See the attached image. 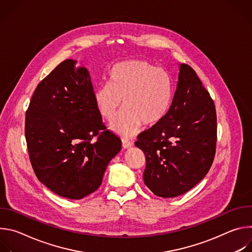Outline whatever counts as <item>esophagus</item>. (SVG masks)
<instances>
[{"mask_svg": "<svg viewBox=\"0 0 252 252\" xmlns=\"http://www.w3.org/2000/svg\"><path fill=\"white\" fill-rule=\"evenodd\" d=\"M123 147L125 149H130L131 147H133V141H131L129 139H126V138H124L123 139Z\"/></svg>", "mask_w": 252, "mask_h": 252, "instance_id": "esophagus-1", "label": "esophagus"}]
</instances>
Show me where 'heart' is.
Here are the masks:
<instances>
[{"instance_id": "1", "label": "heart", "mask_w": 252, "mask_h": 252, "mask_svg": "<svg viewBox=\"0 0 252 252\" xmlns=\"http://www.w3.org/2000/svg\"><path fill=\"white\" fill-rule=\"evenodd\" d=\"M100 116L113 120L123 105L124 111L113 121L111 128L122 135H133L140 124L158 125L167 114L172 100V85L167 73L145 61L115 64L109 84H100L93 93Z\"/></svg>"}]
</instances>
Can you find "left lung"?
<instances>
[{
	"mask_svg": "<svg viewBox=\"0 0 252 252\" xmlns=\"http://www.w3.org/2000/svg\"><path fill=\"white\" fill-rule=\"evenodd\" d=\"M217 131V113L209 93L194 69L181 63L167 114L135 141L146 155L145 185L163 198L191 189L212 164Z\"/></svg>",
	"mask_w": 252,
	"mask_h": 252,
	"instance_id": "left-lung-1",
	"label": "left lung"
}]
</instances>
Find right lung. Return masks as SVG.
I'll use <instances>...</instances> for the list:
<instances>
[{"label":"right lung","mask_w":252,"mask_h":252,"mask_svg":"<svg viewBox=\"0 0 252 252\" xmlns=\"http://www.w3.org/2000/svg\"><path fill=\"white\" fill-rule=\"evenodd\" d=\"M65 60L34 90L25 135L33 171L60 196L81 199L101 185L122 140L105 129L86 67ZM96 137V140L93 137Z\"/></svg>","instance_id":"1"}]
</instances>
